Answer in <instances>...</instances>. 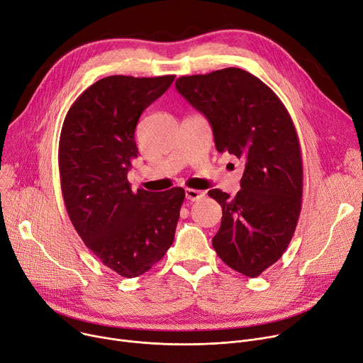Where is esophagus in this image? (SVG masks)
Wrapping results in <instances>:
<instances>
[{
  "mask_svg": "<svg viewBox=\"0 0 363 363\" xmlns=\"http://www.w3.org/2000/svg\"><path fill=\"white\" fill-rule=\"evenodd\" d=\"M203 196H204L203 191L191 189V188H186V189H185V197H186V200H189V201H197V200H200Z\"/></svg>",
  "mask_w": 363,
  "mask_h": 363,
  "instance_id": "1",
  "label": "esophagus"
}]
</instances>
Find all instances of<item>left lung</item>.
I'll return each instance as SVG.
<instances>
[{"instance_id": "1", "label": "left lung", "mask_w": 363, "mask_h": 363, "mask_svg": "<svg viewBox=\"0 0 363 363\" xmlns=\"http://www.w3.org/2000/svg\"><path fill=\"white\" fill-rule=\"evenodd\" d=\"M177 90L208 119L217 152L245 163L233 199L208 191L223 210L213 248L235 272L258 277L283 255L299 220L303 171L294 121L267 84L240 68L182 76Z\"/></svg>"}]
</instances>
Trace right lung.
<instances>
[{"label":"right lung","instance_id":"add662e5","mask_svg":"<svg viewBox=\"0 0 363 363\" xmlns=\"http://www.w3.org/2000/svg\"><path fill=\"white\" fill-rule=\"evenodd\" d=\"M175 76H109L68 109L58 147L61 191L69 220L86 247L123 277L149 272L171 248L185 191H133L127 179L138 156L143 111Z\"/></svg>","mask_w":363,"mask_h":363}]
</instances>
